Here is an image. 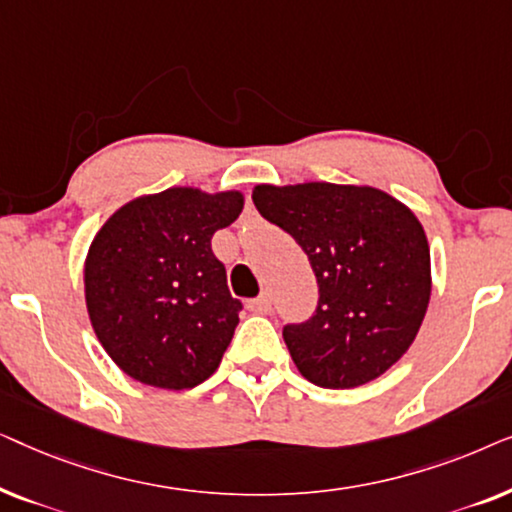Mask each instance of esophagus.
Returning a JSON list of instances; mask_svg holds the SVG:
<instances>
[{"instance_id":"1","label":"esophagus","mask_w":512,"mask_h":512,"mask_svg":"<svg viewBox=\"0 0 512 512\" xmlns=\"http://www.w3.org/2000/svg\"><path fill=\"white\" fill-rule=\"evenodd\" d=\"M247 307L254 314H268L272 310V300H270V296H258L254 300H249Z\"/></svg>"}]
</instances>
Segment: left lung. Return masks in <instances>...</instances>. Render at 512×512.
<instances>
[{
    "instance_id": "8db88e82",
    "label": "left lung",
    "mask_w": 512,
    "mask_h": 512,
    "mask_svg": "<svg viewBox=\"0 0 512 512\" xmlns=\"http://www.w3.org/2000/svg\"><path fill=\"white\" fill-rule=\"evenodd\" d=\"M263 219L310 258L319 305L284 342L305 380L361 387L408 352L431 300L429 240L415 212L373 186L305 181L258 184Z\"/></svg>"
}]
</instances>
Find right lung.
Returning <instances> with one entry per match:
<instances>
[{
	"mask_svg": "<svg viewBox=\"0 0 512 512\" xmlns=\"http://www.w3.org/2000/svg\"><path fill=\"white\" fill-rule=\"evenodd\" d=\"M242 207V191L172 186L125 202L95 233L83 263L88 317L132 380L181 391L219 368L242 303L212 237Z\"/></svg>",
	"mask_w": 512,
	"mask_h": 512,
	"instance_id": "add662e5",
	"label": "right lung"
}]
</instances>
